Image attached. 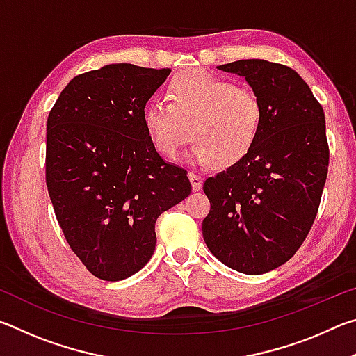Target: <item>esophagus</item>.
<instances>
[{
  "mask_svg": "<svg viewBox=\"0 0 356 356\" xmlns=\"http://www.w3.org/2000/svg\"><path fill=\"white\" fill-rule=\"evenodd\" d=\"M188 179L191 182L193 191H197L202 188V177L201 176H197V174H195V172H188Z\"/></svg>",
  "mask_w": 356,
  "mask_h": 356,
  "instance_id": "esophagus-1",
  "label": "esophagus"
}]
</instances>
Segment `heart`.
I'll use <instances>...</instances> for the list:
<instances>
[{
	"mask_svg": "<svg viewBox=\"0 0 356 356\" xmlns=\"http://www.w3.org/2000/svg\"><path fill=\"white\" fill-rule=\"evenodd\" d=\"M168 99L170 104L154 100L143 111L150 141L168 159H174L191 135V165L229 168L251 152L261 135V97L252 89L236 86L207 70L174 76Z\"/></svg>",
	"mask_w": 356,
	"mask_h": 356,
	"instance_id": "obj_1",
	"label": "heart"
}]
</instances>
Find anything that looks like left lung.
Listing matches in <instances>:
<instances>
[{"label":"left lung","mask_w":356,"mask_h":356,"mask_svg":"<svg viewBox=\"0 0 356 356\" xmlns=\"http://www.w3.org/2000/svg\"><path fill=\"white\" fill-rule=\"evenodd\" d=\"M261 97L264 122L251 152L204 182L202 237L229 268L262 275L287 262L317 215L328 172L323 108L297 72L242 59L218 65Z\"/></svg>","instance_id":"obj_1"}]
</instances>
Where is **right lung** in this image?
<instances>
[{
    "label": "right lung",
    "mask_w": 356,
    "mask_h": 356,
    "mask_svg": "<svg viewBox=\"0 0 356 356\" xmlns=\"http://www.w3.org/2000/svg\"><path fill=\"white\" fill-rule=\"evenodd\" d=\"M170 74L108 64L75 76L48 114V195L72 251L104 281L140 272L154 254L156 218L191 191L143 124Z\"/></svg>",
    "instance_id": "add662e5"
}]
</instances>
